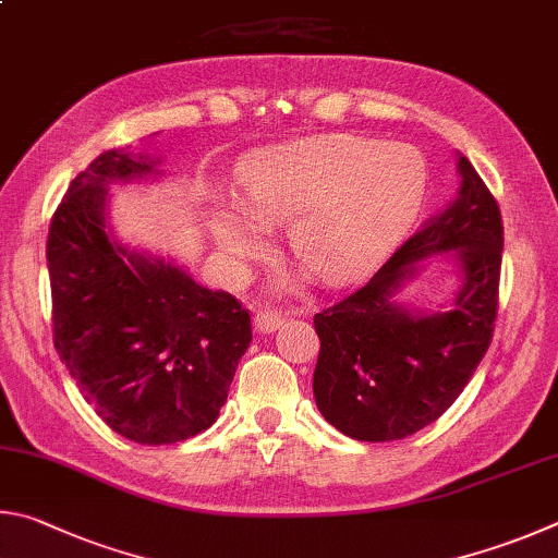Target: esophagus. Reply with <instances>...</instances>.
<instances>
[{
    "label": "esophagus",
    "instance_id": "esophagus-1",
    "mask_svg": "<svg viewBox=\"0 0 558 558\" xmlns=\"http://www.w3.org/2000/svg\"><path fill=\"white\" fill-rule=\"evenodd\" d=\"M254 330L257 333H274V330H279V326L284 324V318H281V314H274V311H259V314H254Z\"/></svg>",
    "mask_w": 558,
    "mask_h": 558
}]
</instances>
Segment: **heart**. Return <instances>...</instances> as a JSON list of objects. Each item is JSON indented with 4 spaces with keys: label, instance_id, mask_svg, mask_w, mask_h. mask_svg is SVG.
<instances>
[{
    "label": "heart",
    "instance_id": "1",
    "mask_svg": "<svg viewBox=\"0 0 558 558\" xmlns=\"http://www.w3.org/2000/svg\"><path fill=\"white\" fill-rule=\"evenodd\" d=\"M426 195L416 151L353 134H326L252 154L240 198L210 201V228L228 262L242 267L287 225L289 252L328 287L367 277L407 230ZM304 277H284L296 287Z\"/></svg>",
    "mask_w": 558,
    "mask_h": 558
}]
</instances>
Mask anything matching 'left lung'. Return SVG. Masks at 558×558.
<instances>
[{
	"instance_id": "left-lung-1",
	"label": "left lung",
	"mask_w": 558,
	"mask_h": 558,
	"mask_svg": "<svg viewBox=\"0 0 558 558\" xmlns=\"http://www.w3.org/2000/svg\"><path fill=\"white\" fill-rule=\"evenodd\" d=\"M446 208L409 238L367 284L314 316L320 353L318 412L355 441H397L434 424L481 365L493 340L502 264L500 208L473 163ZM441 256L459 289L441 310L398 301L401 289Z\"/></svg>"
}]
</instances>
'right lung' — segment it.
Segmentation results:
<instances>
[{"label": "right lung", "instance_id": "right-lung-1", "mask_svg": "<svg viewBox=\"0 0 558 558\" xmlns=\"http://www.w3.org/2000/svg\"><path fill=\"white\" fill-rule=\"evenodd\" d=\"M161 156L112 149L77 173L46 244L53 343L85 402L134 444H179L215 424L250 314L173 257L114 234L110 189L163 179Z\"/></svg>", "mask_w": 558, "mask_h": 558}]
</instances>
